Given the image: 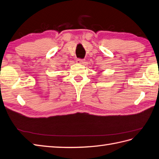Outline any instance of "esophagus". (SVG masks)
<instances>
[{"label": "esophagus", "mask_w": 159, "mask_h": 159, "mask_svg": "<svg viewBox=\"0 0 159 159\" xmlns=\"http://www.w3.org/2000/svg\"><path fill=\"white\" fill-rule=\"evenodd\" d=\"M85 62L84 59H76V63L78 64H84Z\"/></svg>", "instance_id": "1"}]
</instances>
